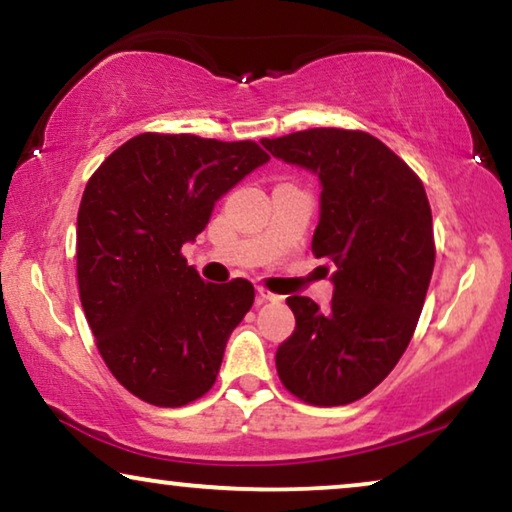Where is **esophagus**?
I'll use <instances>...</instances> for the list:
<instances>
[{"instance_id":"esophagus-1","label":"esophagus","mask_w":512,"mask_h":512,"mask_svg":"<svg viewBox=\"0 0 512 512\" xmlns=\"http://www.w3.org/2000/svg\"><path fill=\"white\" fill-rule=\"evenodd\" d=\"M256 293H258V298H261V300H272V303L282 300V296H277V293L268 291V289H265V286H256Z\"/></svg>"}]
</instances>
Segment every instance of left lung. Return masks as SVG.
Masks as SVG:
<instances>
[{
  "label": "left lung",
  "instance_id": "obj_1",
  "mask_svg": "<svg viewBox=\"0 0 512 512\" xmlns=\"http://www.w3.org/2000/svg\"><path fill=\"white\" fill-rule=\"evenodd\" d=\"M261 144L319 177L312 251L333 268L328 310L286 298L296 331L277 349L279 380L310 405L354 403L394 370L422 314L436 263L429 198L368 132L312 128Z\"/></svg>",
  "mask_w": 512,
  "mask_h": 512
}]
</instances>
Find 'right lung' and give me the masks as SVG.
<instances>
[{
	"mask_svg": "<svg viewBox=\"0 0 512 512\" xmlns=\"http://www.w3.org/2000/svg\"><path fill=\"white\" fill-rule=\"evenodd\" d=\"M268 160L256 142L144 132L88 179L76 221L81 305L111 375L142 401L181 408L216 382L254 286L205 282L181 247Z\"/></svg>",
	"mask_w": 512,
	"mask_h": 512,
	"instance_id": "obj_1",
	"label": "right lung"
}]
</instances>
